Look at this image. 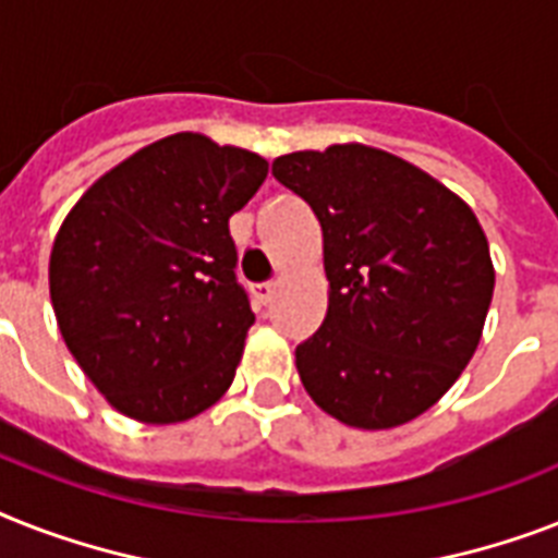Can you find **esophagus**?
Masks as SVG:
<instances>
[{
    "label": "esophagus",
    "mask_w": 558,
    "mask_h": 558,
    "mask_svg": "<svg viewBox=\"0 0 558 558\" xmlns=\"http://www.w3.org/2000/svg\"><path fill=\"white\" fill-rule=\"evenodd\" d=\"M275 287H278V283H271V280H264V283H255V287H252V292H255V298H257V303H269L271 301V294H275Z\"/></svg>",
    "instance_id": "obj_1"
}]
</instances>
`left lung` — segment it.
Here are the masks:
<instances>
[{
    "label": "left lung",
    "mask_w": 558,
    "mask_h": 558,
    "mask_svg": "<svg viewBox=\"0 0 558 558\" xmlns=\"http://www.w3.org/2000/svg\"><path fill=\"white\" fill-rule=\"evenodd\" d=\"M271 174L324 232L329 310L294 350L303 387L350 427L407 424L478 347L496 283L482 226L450 189L378 148L283 154Z\"/></svg>",
    "instance_id": "1"
}]
</instances>
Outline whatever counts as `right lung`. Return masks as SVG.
I'll list each match as a JSON object with an SVG mask.
<instances>
[{"label": "right lung", "instance_id": "1", "mask_svg": "<svg viewBox=\"0 0 558 558\" xmlns=\"http://www.w3.org/2000/svg\"><path fill=\"white\" fill-rule=\"evenodd\" d=\"M269 162L171 134L80 197L53 240L51 303L68 350L111 407L174 424L234 381L255 324L229 217Z\"/></svg>", "mask_w": 558, "mask_h": 558}]
</instances>
